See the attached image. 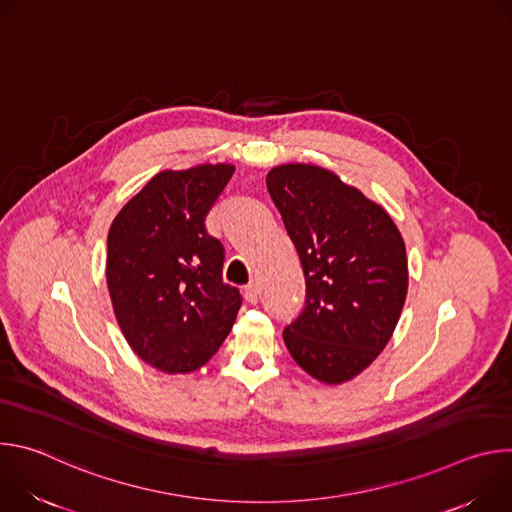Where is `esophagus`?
<instances>
[{"mask_svg":"<svg viewBox=\"0 0 512 512\" xmlns=\"http://www.w3.org/2000/svg\"><path fill=\"white\" fill-rule=\"evenodd\" d=\"M259 296H261V289H259V283L251 281L247 287H245V300L249 304H257L259 302Z\"/></svg>","mask_w":512,"mask_h":512,"instance_id":"34e87169","label":"esophagus"}]
</instances>
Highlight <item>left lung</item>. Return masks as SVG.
Instances as JSON below:
<instances>
[{"label": "left lung", "instance_id": "obj_1", "mask_svg": "<svg viewBox=\"0 0 512 512\" xmlns=\"http://www.w3.org/2000/svg\"><path fill=\"white\" fill-rule=\"evenodd\" d=\"M267 190L306 277L285 346L314 379L344 383L381 354L399 322L409 277L403 237L379 204L324 168L277 166Z\"/></svg>", "mask_w": 512, "mask_h": 512}]
</instances>
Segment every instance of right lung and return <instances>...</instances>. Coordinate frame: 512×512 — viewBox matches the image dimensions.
<instances>
[{
  "label": "right lung",
  "mask_w": 512,
  "mask_h": 512,
  "mask_svg": "<svg viewBox=\"0 0 512 512\" xmlns=\"http://www.w3.org/2000/svg\"><path fill=\"white\" fill-rule=\"evenodd\" d=\"M233 166L160 172L109 229L107 285L133 352L164 373H190L229 336L239 289L223 281L225 247L206 231V214Z\"/></svg>",
  "instance_id": "obj_1"
}]
</instances>
